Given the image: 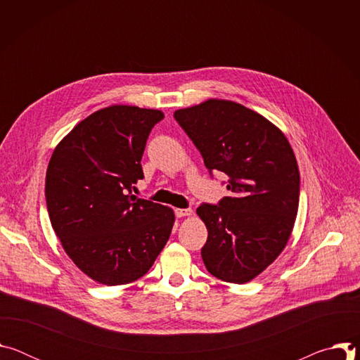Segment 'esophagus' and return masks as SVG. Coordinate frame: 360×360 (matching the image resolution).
Listing matches in <instances>:
<instances>
[{
	"label": "esophagus",
	"instance_id": "1",
	"mask_svg": "<svg viewBox=\"0 0 360 360\" xmlns=\"http://www.w3.org/2000/svg\"><path fill=\"white\" fill-rule=\"evenodd\" d=\"M175 215H176L178 218H182V217H189V215H192V210H191V208H186V210H181V208H176V210H175Z\"/></svg>",
	"mask_w": 360,
	"mask_h": 360
}]
</instances>
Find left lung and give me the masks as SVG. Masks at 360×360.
<instances>
[{"instance_id": "1", "label": "left lung", "mask_w": 360, "mask_h": 360, "mask_svg": "<svg viewBox=\"0 0 360 360\" xmlns=\"http://www.w3.org/2000/svg\"><path fill=\"white\" fill-rule=\"evenodd\" d=\"M174 118L210 174L228 176L231 195L196 210L208 229L202 261L215 278L246 283L278 258L290 238L300 188L292 146L271 121L233 101L208 99L175 111Z\"/></svg>"}]
</instances>
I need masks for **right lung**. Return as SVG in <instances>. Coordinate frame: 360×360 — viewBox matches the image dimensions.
<instances>
[{"label": "right lung", "instance_id": "right-lung-1", "mask_svg": "<svg viewBox=\"0 0 360 360\" xmlns=\"http://www.w3.org/2000/svg\"><path fill=\"white\" fill-rule=\"evenodd\" d=\"M162 111L102 108L54 149L45 176L51 225L72 262L91 279L115 286L143 276L169 239L168 207L131 195L141 160Z\"/></svg>", "mask_w": 360, "mask_h": 360}]
</instances>
